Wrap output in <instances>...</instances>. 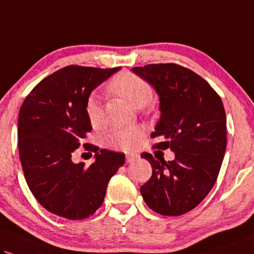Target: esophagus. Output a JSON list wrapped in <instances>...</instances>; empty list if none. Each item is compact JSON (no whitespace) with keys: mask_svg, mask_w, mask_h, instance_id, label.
<instances>
[{"mask_svg":"<svg viewBox=\"0 0 254 254\" xmlns=\"http://www.w3.org/2000/svg\"><path fill=\"white\" fill-rule=\"evenodd\" d=\"M140 156L137 154H126V161L127 162H134L136 160H139Z\"/></svg>","mask_w":254,"mask_h":254,"instance_id":"obj_1","label":"esophagus"}]
</instances>
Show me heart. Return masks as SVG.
<instances>
[{
    "instance_id": "1",
    "label": "heart",
    "mask_w": 254,
    "mask_h": 254,
    "mask_svg": "<svg viewBox=\"0 0 254 254\" xmlns=\"http://www.w3.org/2000/svg\"><path fill=\"white\" fill-rule=\"evenodd\" d=\"M112 93L117 94L135 108H142L151 102L153 92L148 82L133 73L118 74L111 81L108 86ZM86 114L94 128H99L103 124V111L100 105L99 98L93 94L89 96L86 103ZM143 132L139 127H126L117 128L112 130L106 137V141L113 148L129 151L136 147L140 140L142 139Z\"/></svg>"
}]
</instances>
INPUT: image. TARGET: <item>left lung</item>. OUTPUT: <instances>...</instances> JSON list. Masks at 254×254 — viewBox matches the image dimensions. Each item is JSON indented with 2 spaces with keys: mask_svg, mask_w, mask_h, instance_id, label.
<instances>
[{
  "mask_svg": "<svg viewBox=\"0 0 254 254\" xmlns=\"http://www.w3.org/2000/svg\"><path fill=\"white\" fill-rule=\"evenodd\" d=\"M132 71L159 96L160 118L151 136L161 141L155 147L175 154L168 162L141 154L153 172L140 192L156 213H187L206 198L223 164L227 143L223 101L208 82L181 65L147 64Z\"/></svg>",
  "mask_w": 254,
  "mask_h": 254,
  "instance_id": "left-lung-1",
  "label": "left lung"
}]
</instances>
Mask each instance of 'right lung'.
Returning <instances> with one entry per match:
<instances>
[{"mask_svg": "<svg viewBox=\"0 0 254 254\" xmlns=\"http://www.w3.org/2000/svg\"><path fill=\"white\" fill-rule=\"evenodd\" d=\"M119 70L68 65L41 81L22 103L17 122L22 170L33 195L53 214L88 218L102 205L108 181L125 164L122 153H99L88 143L83 146L95 152V161L84 167L71 160L92 130L87 100Z\"/></svg>", "mask_w": 254, "mask_h": 254, "instance_id": "obj_1", "label": "right lung"}]
</instances>
